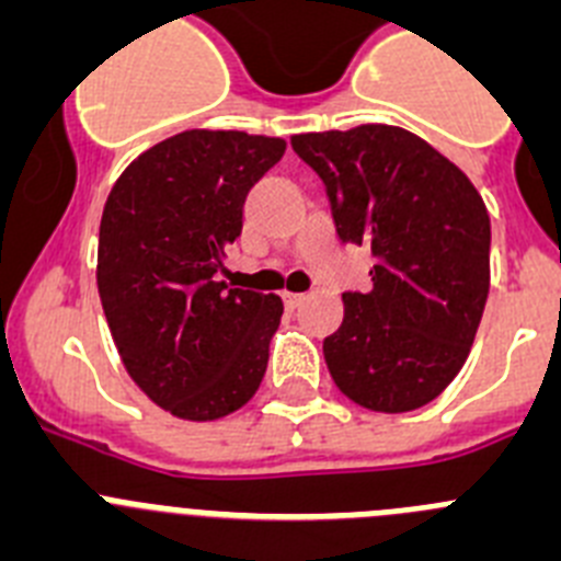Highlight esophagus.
<instances>
[{"label":"esophagus","mask_w":561,"mask_h":561,"mask_svg":"<svg viewBox=\"0 0 561 561\" xmlns=\"http://www.w3.org/2000/svg\"><path fill=\"white\" fill-rule=\"evenodd\" d=\"M282 299H285V307H299L301 305V299H305V296H301V293H290V290H285L282 293Z\"/></svg>","instance_id":"1"}]
</instances>
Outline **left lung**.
Masks as SVG:
<instances>
[{"label":"left lung","instance_id":"obj_1","mask_svg":"<svg viewBox=\"0 0 561 561\" xmlns=\"http://www.w3.org/2000/svg\"><path fill=\"white\" fill-rule=\"evenodd\" d=\"M324 181L343 243L371 249L368 290L343 293L324 337L332 380L352 402L405 413L461 371L489 296V215L472 181L393 125L290 139Z\"/></svg>","mask_w":561,"mask_h":561}]
</instances>
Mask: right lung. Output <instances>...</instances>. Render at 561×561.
<instances>
[{
	"label": "right lung",
	"instance_id": "obj_1",
	"mask_svg": "<svg viewBox=\"0 0 561 561\" xmlns=\"http://www.w3.org/2000/svg\"><path fill=\"white\" fill-rule=\"evenodd\" d=\"M285 139L184 130L145 150L111 186L100 220L98 290L128 375L190 422L243 408L268 368L282 299L218 282L243 231L251 186Z\"/></svg>",
	"mask_w": 561,
	"mask_h": 561
}]
</instances>
